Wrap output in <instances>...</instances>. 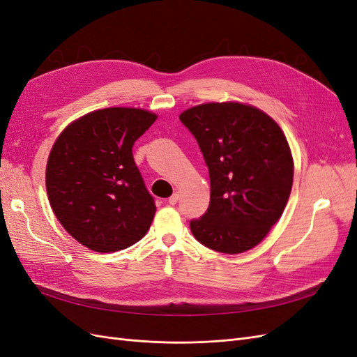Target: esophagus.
Wrapping results in <instances>:
<instances>
[{"instance_id":"34e87169","label":"esophagus","mask_w":357,"mask_h":357,"mask_svg":"<svg viewBox=\"0 0 357 357\" xmlns=\"http://www.w3.org/2000/svg\"><path fill=\"white\" fill-rule=\"evenodd\" d=\"M178 192H176V193H172V195L168 198V202L171 204V205H176L177 202H178Z\"/></svg>"}]
</instances>
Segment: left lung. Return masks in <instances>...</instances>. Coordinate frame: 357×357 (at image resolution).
<instances>
[{"instance_id": "left-lung-1", "label": "left lung", "mask_w": 357, "mask_h": 357, "mask_svg": "<svg viewBox=\"0 0 357 357\" xmlns=\"http://www.w3.org/2000/svg\"><path fill=\"white\" fill-rule=\"evenodd\" d=\"M178 117L210 172V207L190 222L193 236L226 255L250 250L282 218L294 185L284 132L271 116L238 101L199 104Z\"/></svg>"}]
</instances>
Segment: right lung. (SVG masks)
Wrapping results in <instances>:
<instances>
[{
    "instance_id": "add662e5",
    "label": "right lung",
    "mask_w": 357,
    "mask_h": 357,
    "mask_svg": "<svg viewBox=\"0 0 357 357\" xmlns=\"http://www.w3.org/2000/svg\"><path fill=\"white\" fill-rule=\"evenodd\" d=\"M158 116L110 107L66 126L49 153L46 190L56 219L89 250L112 253L146 235L156 205L134 162L132 146Z\"/></svg>"
}]
</instances>
